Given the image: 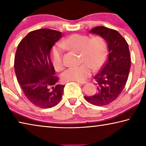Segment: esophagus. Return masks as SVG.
<instances>
[{"mask_svg": "<svg viewBox=\"0 0 146 146\" xmlns=\"http://www.w3.org/2000/svg\"><path fill=\"white\" fill-rule=\"evenodd\" d=\"M76 82L80 84H84L87 83V82H86V81H84V82H82V81H76Z\"/></svg>", "mask_w": 146, "mask_h": 146, "instance_id": "obj_1", "label": "esophagus"}]
</instances>
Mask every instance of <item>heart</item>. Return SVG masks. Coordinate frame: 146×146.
<instances>
[{
	"label": "heart",
	"mask_w": 146,
	"mask_h": 146,
	"mask_svg": "<svg viewBox=\"0 0 146 146\" xmlns=\"http://www.w3.org/2000/svg\"><path fill=\"white\" fill-rule=\"evenodd\" d=\"M60 46L70 51L80 52V62H84L77 67L69 68L64 71L62 78L64 82L84 81L93 71L100 70L105 62L107 55V46L100 36L90 38L88 36L73 34L64 39ZM51 62L56 71L63 69L62 53L59 46L54 47L51 55Z\"/></svg>",
	"instance_id": "1"
}]
</instances>
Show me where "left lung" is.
<instances>
[{
	"label": "left lung",
	"mask_w": 146,
	"mask_h": 146,
	"mask_svg": "<svg viewBox=\"0 0 146 146\" xmlns=\"http://www.w3.org/2000/svg\"><path fill=\"white\" fill-rule=\"evenodd\" d=\"M90 33L98 35L107 42L108 55L105 65L95 76L97 93L84 97L93 105L106 106L117 99L127 82L131 68L129 46L125 38L115 29L97 26L91 29Z\"/></svg>",
	"instance_id": "8db88e82"
}]
</instances>
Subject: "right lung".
Instances as JSON below:
<instances>
[{
	"instance_id": "right-lung-1",
	"label": "right lung",
	"mask_w": 146,
	"mask_h": 146,
	"mask_svg": "<svg viewBox=\"0 0 146 146\" xmlns=\"http://www.w3.org/2000/svg\"><path fill=\"white\" fill-rule=\"evenodd\" d=\"M60 31L40 29L29 32L17 46L14 68L24 95L35 106L52 108L60 102L65 85L57 84L50 51L62 37Z\"/></svg>"
}]
</instances>
